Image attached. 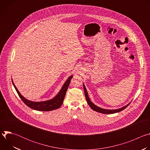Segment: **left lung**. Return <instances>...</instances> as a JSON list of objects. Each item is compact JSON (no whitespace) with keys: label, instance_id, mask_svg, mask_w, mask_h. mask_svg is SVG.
<instances>
[{"label":"left lung","instance_id":"1","mask_svg":"<svg viewBox=\"0 0 150 150\" xmlns=\"http://www.w3.org/2000/svg\"><path fill=\"white\" fill-rule=\"evenodd\" d=\"M83 90H84V93H85V98H86V100L88 104V105H90V108L94 111L97 112L98 113H103V114H113V113H118L121 112L122 110H124L125 109H126L127 107L129 105V104L131 103H128L127 105L122 107L121 108L119 109H103L100 108V107L96 105V104H94L90 99V97L88 96L87 91L86 88H85V86L84 83H83Z\"/></svg>","mask_w":150,"mask_h":150}]
</instances>
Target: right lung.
Returning a JSON list of instances; mask_svg holds the SVG:
<instances>
[{"label": "right lung", "instance_id": "add662e5", "mask_svg": "<svg viewBox=\"0 0 150 150\" xmlns=\"http://www.w3.org/2000/svg\"><path fill=\"white\" fill-rule=\"evenodd\" d=\"M72 77H73V75H71L69 77H68L67 80L63 85V86L61 88L59 92L57 93V94L56 96H54V97H53L52 99H50L46 101H33L27 100L24 96L21 95V93L19 92L18 90L16 87L15 85L14 84L12 81H12L13 87H15L19 97L27 106L29 107V108L38 111L49 112V111H52V110L59 109L62 105L63 102L64 98L65 97L69 85L71 80Z\"/></svg>", "mask_w": 150, "mask_h": 150}]
</instances>
